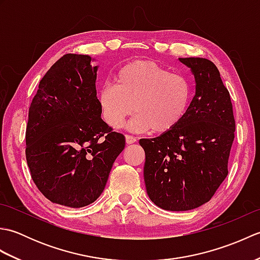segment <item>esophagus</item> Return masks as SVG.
I'll list each match as a JSON object with an SVG mask.
<instances>
[{
	"label": "esophagus",
	"instance_id": "34e87169",
	"mask_svg": "<svg viewBox=\"0 0 260 260\" xmlns=\"http://www.w3.org/2000/svg\"><path fill=\"white\" fill-rule=\"evenodd\" d=\"M137 142V139L135 136H132V135H126V143L127 144H133V143Z\"/></svg>",
	"mask_w": 260,
	"mask_h": 260
}]
</instances>
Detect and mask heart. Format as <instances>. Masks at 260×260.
I'll return each instance as SVG.
<instances>
[{"label":"heart","mask_w":260,"mask_h":260,"mask_svg":"<svg viewBox=\"0 0 260 260\" xmlns=\"http://www.w3.org/2000/svg\"><path fill=\"white\" fill-rule=\"evenodd\" d=\"M115 82L104 85L98 92L104 118L113 128H120L135 110L137 115L131 129L169 133L183 119L192 97V86L186 77L171 74L147 60L124 66Z\"/></svg>","instance_id":"1"}]
</instances>
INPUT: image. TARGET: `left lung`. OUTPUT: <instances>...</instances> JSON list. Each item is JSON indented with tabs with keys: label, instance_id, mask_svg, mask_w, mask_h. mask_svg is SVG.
<instances>
[{
	"label": "left lung",
	"instance_id": "8db88e82",
	"mask_svg": "<svg viewBox=\"0 0 260 260\" xmlns=\"http://www.w3.org/2000/svg\"><path fill=\"white\" fill-rule=\"evenodd\" d=\"M179 60L194 75L189 108L174 129L140 140L147 194L170 211L196 209L214 196L228 175L236 131L230 93L215 64L206 58Z\"/></svg>",
	"mask_w": 260,
	"mask_h": 260
}]
</instances>
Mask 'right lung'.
Instances as JSON below:
<instances>
[{"label": "right lung", "mask_w": 260, "mask_h": 260, "mask_svg": "<svg viewBox=\"0 0 260 260\" xmlns=\"http://www.w3.org/2000/svg\"><path fill=\"white\" fill-rule=\"evenodd\" d=\"M67 53L52 64L32 99L25 131L31 178L48 200L70 208L96 201L125 136L102 119L97 67Z\"/></svg>", "instance_id": "add662e5"}]
</instances>
